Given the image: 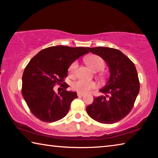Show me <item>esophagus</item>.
<instances>
[{
    "label": "esophagus",
    "instance_id": "34e87169",
    "mask_svg": "<svg viewBox=\"0 0 158 158\" xmlns=\"http://www.w3.org/2000/svg\"><path fill=\"white\" fill-rule=\"evenodd\" d=\"M77 96H78V97H82V96H84V94H83V93H77Z\"/></svg>",
    "mask_w": 158,
    "mask_h": 158
}]
</instances>
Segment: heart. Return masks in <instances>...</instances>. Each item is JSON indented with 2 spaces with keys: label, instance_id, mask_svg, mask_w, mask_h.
<instances>
[{
  "label": "heart",
  "instance_id": "heart-1",
  "mask_svg": "<svg viewBox=\"0 0 158 158\" xmlns=\"http://www.w3.org/2000/svg\"><path fill=\"white\" fill-rule=\"evenodd\" d=\"M85 62L87 65L91 68L93 71H100L105 68V63L103 58L98 55H90L85 58ZM78 63L74 61L71 64L69 68V72L70 74L73 75L76 73ZM98 87L97 83L93 81H86V80L79 79L73 84V89L75 91L80 93H89L93 89Z\"/></svg>",
  "mask_w": 158,
  "mask_h": 158
}]
</instances>
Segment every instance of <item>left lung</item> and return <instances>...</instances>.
<instances>
[{
    "label": "left lung",
    "mask_w": 158,
    "mask_h": 158,
    "mask_svg": "<svg viewBox=\"0 0 158 158\" xmlns=\"http://www.w3.org/2000/svg\"><path fill=\"white\" fill-rule=\"evenodd\" d=\"M88 49L106 61L110 76L100 90L106 96L95 98L86 111L99 123H114L126 116L133 108L140 87L137 69L132 61L121 51L104 47Z\"/></svg>",
    "instance_id": "1"
}]
</instances>
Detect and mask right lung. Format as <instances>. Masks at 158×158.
Here are the masks:
<instances>
[{
  "instance_id": "add662e5",
  "label": "right lung",
  "mask_w": 158,
  "mask_h": 158,
  "mask_svg": "<svg viewBox=\"0 0 158 158\" xmlns=\"http://www.w3.org/2000/svg\"><path fill=\"white\" fill-rule=\"evenodd\" d=\"M89 52L88 47L58 45L42 49L30 60L23 73L21 93L37 118L52 123L66 116L71 102L78 97L67 90L69 85L63 81L69 65ZM57 84L61 91L56 94L53 88Z\"/></svg>"
}]
</instances>
